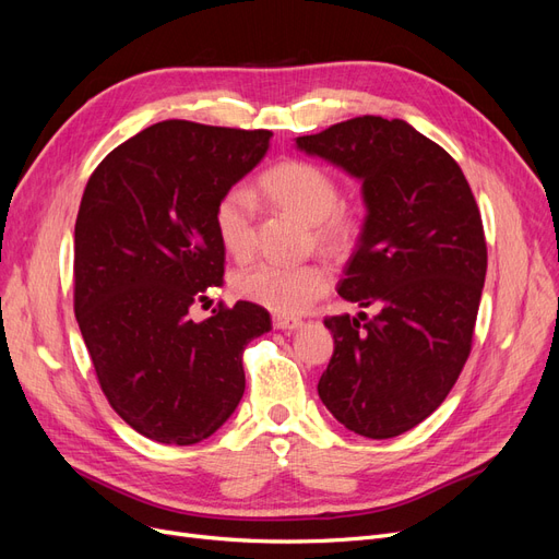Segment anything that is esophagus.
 <instances>
[{
    "instance_id": "34e87169",
    "label": "esophagus",
    "mask_w": 559,
    "mask_h": 559,
    "mask_svg": "<svg viewBox=\"0 0 559 559\" xmlns=\"http://www.w3.org/2000/svg\"><path fill=\"white\" fill-rule=\"evenodd\" d=\"M273 326L280 331H294L298 326H302V319L298 317H286V314H277L273 317Z\"/></svg>"
}]
</instances>
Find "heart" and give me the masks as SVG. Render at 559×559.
<instances>
[{
	"instance_id": "obj_1",
	"label": "heart",
	"mask_w": 559,
	"mask_h": 559,
	"mask_svg": "<svg viewBox=\"0 0 559 559\" xmlns=\"http://www.w3.org/2000/svg\"><path fill=\"white\" fill-rule=\"evenodd\" d=\"M261 191L277 207L312 224L314 240L329 249H341L354 233V216L341 205L335 179L314 163L282 160L259 179ZM214 230L222 247L242 259L253 247V202L245 189H230L218 198ZM329 267L317 261L275 263L257 261L233 275V292L277 314L306 312L329 292Z\"/></svg>"
}]
</instances>
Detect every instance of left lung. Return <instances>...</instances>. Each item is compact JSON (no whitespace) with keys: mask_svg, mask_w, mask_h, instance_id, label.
<instances>
[{"mask_svg":"<svg viewBox=\"0 0 559 559\" xmlns=\"http://www.w3.org/2000/svg\"><path fill=\"white\" fill-rule=\"evenodd\" d=\"M361 179L366 222L337 294L368 317L337 314L317 392L366 438H394L445 401L471 354L487 273L483 218L462 167L401 118L357 116L296 140Z\"/></svg>","mask_w":559,"mask_h":559,"instance_id":"8db88e82","label":"left lung"}]
</instances>
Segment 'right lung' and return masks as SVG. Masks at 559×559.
<instances>
[{"label": "right lung", "instance_id": "obj_1", "mask_svg": "<svg viewBox=\"0 0 559 559\" xmlns=\"http://www.w3.org/2000/svg\"><path fill=\"white\" fill-rule=\"evenodd\" d=\"M270 130L163 121L95 167L74 226V312L99 386L165 445L212 436L245 394L242 352L270 331L257 302L189 308L224 282L218 198L261 163Z\"/></svg>", "mask_w": 559, "mask_h": 559}]
</instances>
